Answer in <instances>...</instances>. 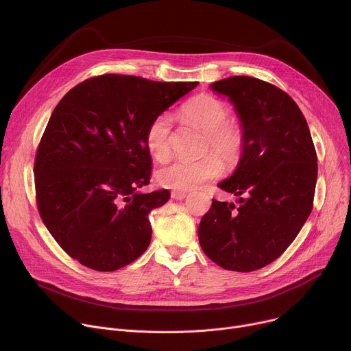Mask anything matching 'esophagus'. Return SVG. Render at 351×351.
I'll use <instances>...</instances> for the list:
<instances>
[{
	"mask_svg": "<svg viewBox=\"0 0 351 351\" xmlns=\"http://www.w3.org/2000/svg\"><path fill=\"white\" fill-rule=\"evenodd\" d=\"M171 197L173 199H183V198L187 197V191H172Z\"/></svg>",
	"mask_w": 351,
	"mask_h": 351,
	"instance_id": "1",
	"label": "esophagus"
}]
</instances>
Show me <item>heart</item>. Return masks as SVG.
I'll return each mask as SVG.
<instances>
[{"instance_id": "b5f03b06", "label": "heart", "mask_w": 351, "mask_h": 351, "mask_svg": "<svg viewBox=\"0 0 351 351\" xmlns=\"http://www.w3.org/2000/svg\"><path fill=\"white\" fill-rule=\"evenodd\" d=\"M229 112V106L213 94L202 93L189 99L182 108V117L206 130L204 149H213L220 158L216 157L217 155L207 154L195 161H173L157 171L156 179L160 186L179 191L193 190L218 178L222 172V164L226 168L239 164L245 133L241 122L230 118ZM171 129L172 118L168 112L154 117L145 129L147 152L156 161H167L171 156Z\"/></svg>"}]
</instances>
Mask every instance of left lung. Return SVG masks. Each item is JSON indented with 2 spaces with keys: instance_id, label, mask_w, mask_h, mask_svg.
<instances>
[{
  "instance_id": "8db88e82",
  "label": "left lung",
  "mask_w": 351,
  "mask_h": 351,
  "mask_svg": "<svg viewBox=\"0 0 351 351\" xmlns=\"http://www.w3.org/2000/svg\"><path fill=\"white\" fill-rule=\"evenodd\" d=\"M210 87L233 103L245 141L236 171L218 184L239 195L240 206L213 199L198 241L223 269L252 272L279 258L310 217L315 147L303 112L279 87L250 76Z\"/></svg>"
}]
</instances>
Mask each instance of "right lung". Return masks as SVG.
I'll return each mask as SVG.
<instances>
[{
    "instance_id": "obj_1",
    "label": "right lung",
    "mask_w": 351,
    "mask_h": 351,
    "mask_svg": "<svg viewBox=\"0 0 351 351\" xmlns=\"http://www.w3.org/2000/svg\"><path fill=\"white\" fill-rule=\"evenodd\" d=\"M197 84L108 73L62 97L37 148L34 183L44 225L73 260L110 272L145 252L148 214L169 199L168 190L137 191L152 175L145 129Z\"/></svg>"
}]
</instances>
